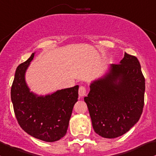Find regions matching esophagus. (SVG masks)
<instances>
[{
    "label": "esophagus",
    "mask_w": 156,
    "mask_h": 156,
    "mask_svg": "<svg viewBox=\"0 0 156 156\" xmlns=\"http://www.w3.org/2000/svg\"><path fill=\"white\" fill-rule=\"evenodd\" d=\"M78 94L80 96H84L87 94V88L84 86H81L78 89Z\"/></svg>",
    "instance_id": "esophagus-1"
}]
</instances>
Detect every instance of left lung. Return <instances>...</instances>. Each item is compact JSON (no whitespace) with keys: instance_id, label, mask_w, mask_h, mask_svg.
<instances>
[{"instance_id":"obj_1","label":"left lung","mask_w":156,"mask_h":156,"mask_svg":"<svg viewBox=\"0 0 156 156\" xmlns=\"http://www.w3.org/2000/svg\"><path fill=\"white\" fill-rule=\"evenodd\" d=\"M145 78L135 56L125 53L103 78L94 81L84 101L95 132L115 138L139 120L144 105Z\"/></svg>"}]
</instances>
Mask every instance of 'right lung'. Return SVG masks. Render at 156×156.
<instances>
[{
    "label": "right lung",
    "instance_id": "1",
    "mask_svg": "<svg viewBox=\"0 0 156 156\" xmlns=\"http://www.w3.org/2000/svg\"><path fill=\"white\" fill-rule=\"evenodd\" d=\"M34 53L17 67L11 87L15 115L21 128L43 141L54 142L64 137L75 103L78 86L57 90L51 95L37 96L26 84L24 74Z\"/></svg>",
    "mask_w": 156,
    "mask_h": 156
}]
</instances>
